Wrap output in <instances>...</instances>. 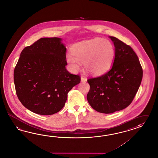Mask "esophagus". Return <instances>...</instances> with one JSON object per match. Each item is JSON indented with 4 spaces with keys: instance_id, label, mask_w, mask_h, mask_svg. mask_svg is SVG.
Returning <instances> with one entry per match:
<instances>
[{
    "instance_id": "obj_1",
    "label": "esophagus",
    "mask_w": 158,
    "mask_h": 158,
    "mask_svg": "<svg viewBox=\"0 0 158 158\" xmlns=\"http://www.w3.org/2000/svg\"><path fill=\"white\" fill-rule=\"evenodd\" d=\"M81 82H85V81H87V79L86 77H83V76L81 77Z\"/></svg>"
}]
</instances>
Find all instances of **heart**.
<instances>
[{
    "mask_svg": "<svg viewBox=\"0 0 158 158\" xmlns=\"http://www.w3.org/2000/svg\"><path fill=\"white\" fill-rule=\"evenodd\" d=\"M72 54L67 53L66 61L72 69H79L81 63L87 73L100 75L107 71L111 66L115 55V48L110 40L96 38L74 44Z\"/></svg>",
    "mask_w": 158,
    "mask_h": 158,
    "instance_id": "obj_1",
    "label": "heart"
}]
</instances>
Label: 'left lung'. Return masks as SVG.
<instances>
[{"mask_svg":"<svg viewBox=\"0 0 158 158\" xmlns=\"http://www.w3.org/2000/svg\"><path fill=\"white\" fill-rule=\"evenodd\" d=\"M109 38L115 47L111 69L103 75L87 81L90 85L87 95L89 104L104 114L120 111L131 104L143 77L138 57L131 47L115 37Z\"/></svg>","mask_w":158,"mask_h":158,"instance_id":"8db88e82","label":"left lung"}]
</instances>
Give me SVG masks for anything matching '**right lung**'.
I'll return each mask as SVG.
<instances>
[{
  "label": "right lung",
  "mask_w": 158,
  "mask_h": 158,
  "mask_svg": "<svg viewBox=\"0 0 158 158\" xmlns=\"http://www.w3.org/2000/svg\"><path fill=\"white\" fill-rule=\"evenodd\" d=\"M67 50L62 39L43 38L22 51L14 80L16 95L30 111L43 115L60 111L67 94L81 82L65 69Z\"/></svg>",
  "instance_id": "right-lung-1"
}]
</instances>
